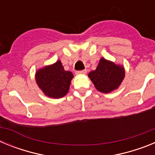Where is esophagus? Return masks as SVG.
Listing matches in <instances>:
<instances>
[{"label":"esophagus","instance_id":"esophagus-1","mask_svg":"<svg viewBox=\"0 0 155 155\" xmlns=\"http://www.w3.org/2000/svg\"><path fill=\"white\" fill-rule=\"evenodd\" d=\"M87 73V71L86 70H82V71H77L76 74L77 75H81V74H85Z\"/></svg>","mask_w":155,"mask_h":155}]
</instances>
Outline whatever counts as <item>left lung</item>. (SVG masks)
Here are the masks:
<instances>
[{
    "instance_id": "8db88e82",
    "label": "left lung",
    "mask_w": 155,
    "mask_h": 155,
    "mask_svg": "<svg viewBox=\"0 0 155 155\" xmlns=\"http://www.w3.org/2000/svg\"><path fill=\"white\" fill-rule=\"evenodd\" d=\"M125 76L123 67L101 58L96 70L91 71L88 77L98 91L109 93L120 85Z\"/></svg>"
}]
</instances>
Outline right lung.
Returning a JSON list of instances; mask_svg holds the SVG:
<instances>
[{
  "mask_svg": "<svg viewBox=\"0 0 155 155\" xmlns=\"http://www.w3.org/2000/svg\"><path fill=\"white\" fill-rule=\"evenodd\" d=\"M73 74L64 71L60 61L45 67L35 74L37 84L44 94L50 98H60L67 94Z\"/></svg>",
  "mask_w": 155,
  "mask_h": 155,
  "instance_id": "add662e5",
  "label": "right lung"
}]
</instances>
